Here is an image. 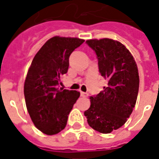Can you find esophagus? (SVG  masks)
<instances>
[{
    "mask_svg": "<svg viewBox=\"0 0 159 159\" xmlns=\"http://www.w3.org/2000/svg\"><path fill=\"white\" fill-rule=\"evenodd\" d=\"M80 94H81V96L83 97V98H87V97L89 96V93H85V92H81Z\"/></svg>",
    "mask_w": 159,
    "mask_h": 159,
    "instance_id": "esophagus-1",
    "label": "esophagus"
}]
</instances>
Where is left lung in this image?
<instances>
[{"label":"left lung","instance_id":"1","mask_svg":"<svg viewBox=\"0 0 159 159\" xmlns=\"http://www.w3.org/2000/svg\"><path fill=\"white\" fill-rule=\"evenodd\" d=\"M95 52L99 71L107 86L90 97V107L84 111L91 128L109 134L126 123L136 103L139 74L133 56L119 42L104 38L88 40Z\"/></svg>","mask_w":159,"mask_h":159}]
</instances>
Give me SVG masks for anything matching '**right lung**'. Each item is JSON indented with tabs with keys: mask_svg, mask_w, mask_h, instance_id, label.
<instances>
[{
	"mask_svg": "<svg viewBox=\"0 0 159 159\" xmlns=\"http://www.w3.org/2000/svg\"><path fill=\"white\" fill-rule=\"evenodd\" d=\"M84 40L54 36L34 57L24 93L30 117L42 133L52 135L66 126L68 115L79 98L76 90L59 88L60 76L67 73L71 52Z\"/></svg>",
	"mask_w": 159,
	"mask_h": 159,
	"instance_id": "obj_1",
	"label": "right lung"
}]
</instances>
